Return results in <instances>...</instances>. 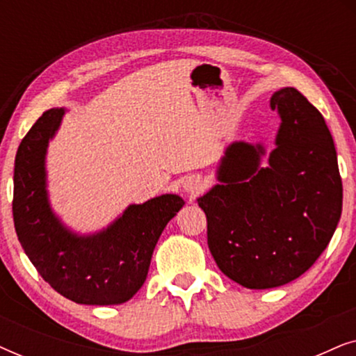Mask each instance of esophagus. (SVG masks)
<instances>
[{
  "mask_svg": "<svg viewBox=\"0 0 356 356\" xmlns=\"http://www.w3.org/2000/svg\"><path fill=\"white\" fill-rule=\"evenodd\" d=\"M183 188H184V191L189 194V196H197V194L204 189L202 179L199 177H189L184 179Z\"/></svg>",
  "mask_w": 356,
  "mask_h": 356,
  "instance_id": "34e87169",
  "label": "esophagus"
}]
</instances>
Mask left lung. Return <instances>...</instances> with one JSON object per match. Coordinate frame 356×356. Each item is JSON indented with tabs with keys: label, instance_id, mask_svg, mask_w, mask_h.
Wrapping results in <instances>:
<instances>
[{
	"label": "left lung",
	"instance_id": "obj_1",
	"mask_svg": "<svg viewBox=\"0 0 356 356\" xmlns=\"http://www.w3.org/2000/svg\"><path fill=\"white\" fill-rule=\"evenodd\" d=\"M280 126L262 165L261 143L235 140L217 167V184L197 199L218 269L251 290L275 289L323 254L342 213L334 139L318 108L293 87L274 92Z\"/></svg>",
	"mask_w": 356,
	"mask_h": 356
}]
</instances>
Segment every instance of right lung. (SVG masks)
I'll use <instances>...</instances> for the list:
<instances>
[{
  "instance_id": "add662e5",
  "label": "right lung",
  "mask_w": 356,
  "mask_h": 356,
  "mask_svg": "<svg viewBox=\"0 0 356 356\" xmlns=\"http://www.w3.org/2000/svg\"><path fill=\"white\" fill-rule=\"evenodd\" d=\"M65 113V108L45 111L19 145L14 227L27 257L58 293L79 305H121L144 285L155 245L184 201L162 194L131 204L99 232H72L51 209L47 189V149Z\"/></svg>"
}]
</instances>
